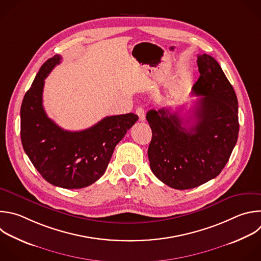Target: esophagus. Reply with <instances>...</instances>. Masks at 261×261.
I'll use <instances>...</instances> for the list:
<instances>
[{
	"mask_svg": "<svg viewBox=\"0 0 261 261\" xmlns=\"http://www.w3.org/2000/svg\"><path fill=\"white\" fill-rule=\"evenodd\" d=\"M136 115L139 117V121H141V122L145 121V113H144L142 108L139 107V108L136 109Z\"/></svg>",
	"mask_w": 261,
	"mask_h": 261,
	"instance_id": "1",
	"label": "esophagus"
}]
</instances>
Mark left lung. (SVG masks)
Wrapping results in <instances>:
<instances>
[{
    "label": "left lung",
    "mask_w": 261,
    "mask_h": 261,
    "mask_svg": "<svg viewBox=\"0 0 261 261\" xmlns=\"http://www.w3.org/2000/svg\"><path fill=\"white\" fill-rule=\"evenodd\" d=\"M200 96L188 120L170 109L150 110L152 132L147 154L158 179L175 190H189L215 178L226 165L239 134L238 99L219 63L198 55Z\"/></svg>",
    "instance_id": "obj_1"
}]
</instances>
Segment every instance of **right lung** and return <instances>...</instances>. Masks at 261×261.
I'll use <instances>...</instances> for the list:
<instances>
[{
  "instance_id": "add662e5",
  "label": "right lung",
  "mask_w": 261,
  "mask_h": 261,
  "mask_svg": "<svg viewBox=\"0 0 261 261\" xmlns=\"http://www.w3.org/2000/svg\"><path fill=\"white\" fill-rule=\"evenodd\" d=\"M60 60L58 54L49 58L25 93L20 109V137L25 153L46 181L62 189H82L105 174L116 145L138 116L130 113L106 117L75 132L60 128L43 108L45 79Z\"/></svg>"
}]
</instances>
